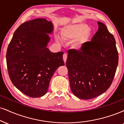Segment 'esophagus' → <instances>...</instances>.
Instances as JSON below:
<instances>
[{
	"label": "esophagus",
	"instance_id": "34e87169",
	"mask_svg": "<svg viewBox=\"0 0 124 124\" xmlns=\"http://www.w3.org/2000/svg\"><path fill=\"white\" fill-rule=\"evenodd\" d=\"M67 58H68V55H67V54L66 53H64L63 55V58L64 61H65V62H66Z\"/></svg>",
	"mask_w": 124,
	"mask_h": 124
}]
</instances>
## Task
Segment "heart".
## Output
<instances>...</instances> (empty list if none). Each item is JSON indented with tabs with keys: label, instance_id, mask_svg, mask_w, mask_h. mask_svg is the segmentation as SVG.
<instances>
[{
	"label": "heart",
	"instance_id": "1",
	"mask_svg": "<svg viewBox=\"0 0 124 124\" xmlns=\"http://www.w3.org/2000/svg\"><path fill=\"white\" fill-rule=\"evenodd\" d=\"M89 26L85 23L70 24L63 26L61 31L65 40L75 39L80 38L81 41L86 40L90 35Z\"/></svg>",
	"mask_w": 124,
	"mask_h": 124
}]
</instances>
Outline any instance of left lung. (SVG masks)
I'll list each match as a JSON object with an SVG mask.
<instances>
[{
	"label": "left lung",
	"mask_w": 124,
	"mask_h": 124,
	"mask_svg": "<svg viewBox=\"0 0 124 124\" xmlns=\"http://www.w3.org/2000/svg\"><path fill=\"white\" fill-rule=\"evenodd\" d=\"M91 41L78 50L68 51L66 66L71 91L82 99H90L105 92L114 79L118 53L116 40L106 26L98 22Z\"/></svg>",
	"instance_id": "left-lung-1"
}]
</instances>
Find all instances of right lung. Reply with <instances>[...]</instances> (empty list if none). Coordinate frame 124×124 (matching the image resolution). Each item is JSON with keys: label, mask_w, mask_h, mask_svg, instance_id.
Listing matches in <instances>:
<instances>
[{"label": "right lung", "mask_w": 124, "mask_h": 124, "mask_svg": "<svg viewBox=\"0 0 124 124\" xmlns=\"http://www.w3.org/2000/svg\"><path fill=\"white\" fill-rule=\"evenodd\" d=\"M52 22L37 18L22 23L14 32L6 53L8 73L14 85L25 95L38 98L47 93L54 73L65 65L63 52L47 48Z\"/></svg>", "instance_id": "add662e5"}]
</instances>
